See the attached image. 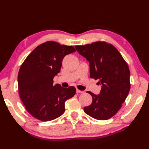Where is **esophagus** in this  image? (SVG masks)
<instances>
[{
    "instance_id": "1",
    "label": "esophagus",
    "mask_w": 149,
    "mask_h": 149,
    "mask_svg": "<svg viewBox=\"0 0 149 149\" xmlns=\"http://www.w3.org/2000/svg\"><path fill=\"white\" fill-rule=\"evenodd\" d=\"M76 93H83V91H80V90L77 89H76Z\"/></svg>"
}]
</instances>
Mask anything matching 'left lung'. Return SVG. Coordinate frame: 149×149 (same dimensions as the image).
<instances>
[{"label": "left lung", "instance_id": "8db88e82", "mask_svg": "<svg viewBox=\"0 0 149 149\" xmlns=\"http://www.w3.org/2000/svg\"><path fill=\"white\" fill-rule=\"evenodd\" d=\"M75 48L89 63L90 78L99 79V94L88 91L93 101L84 111L97 120H107L120 109L130 88V71L127 63L113 45L97 42Z\"/></svg>", "mask_w": 149, "mask_h": 149}]
</instances>
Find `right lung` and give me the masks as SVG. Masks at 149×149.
Listing matches in <instances>:
<instances>
[{"instance_id":"add662e5","label":"right lung","mask_w":149,"mask_h":149,"mask_svg":"<svg viewBox=\"0 0 149 149\" xmlns=\"http://www.w3.org/2000/svg\"><path fill=\"white\" fill-rule=\"evenodd\" d=\"M73 47L49 41L40 45L26 58L18 74V87L26 111L35 118L49 121L65 111V103L73 97L76 88L53 85L64 57L74 52Z\"/></svg>"}]
</instances>
